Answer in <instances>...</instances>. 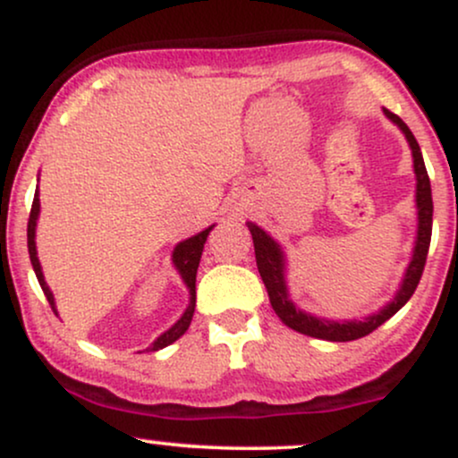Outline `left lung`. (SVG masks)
<instances>
[{"instance_id": "8db88e82", "label": "left lung", "mask_w": 458, "mask_h": 458, "mask_svg": "<svg viewBox=\"0 0 458 458\" xmlns=\"http://www.w3.org/2000/svg\"><path fill=\"white\" fill-rule=\"evenodd\" d=\"M387 118L392 123H396L407 138L409 146L413 152V167H415V178H418V189H415V202H418V241H415L413 259L409 265L407 273H404V280L398 295L394 297L392 303H387L379 314H372L366 320H323L317 317H310V314L301 312L293 306V301L288 299L286 293V282H284V256L280 245L271 239L265 230L259 228L256 224L247 222L251 239H254V254H256V265H259V273L265 282L267 293H269L271 306L276 310L277 317L282 318L284 325H288L291 329L299 331V334L312 335V338L329 340V343H351V340L364 338V335L372 334L377 327H381L387 318H392L394 314L401 310L404 303L411 299V295L418 288L420 277H422L424 265H427L428 256V245H430V233H433V196H430V181L427 165H424L422 152H420V144L415 141L411 129L398 118L396 114H392L390 109H383Z\"/></svg>"}]
</instances>
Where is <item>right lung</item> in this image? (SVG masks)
I'll return each mask as SVG.
<instances>
[{
  "mask_svg": "<svg viewBox=\"0 0 458 458\" xmlns=\"http://www.w3.org/2000/svg\"><path fill=\"white\" fill-rule=\"evenodd\" d=\"M38 211H40V202H38V191H36L34 193V202H31L30 219H28V251H30L31 267H34L36 277H38L40 288H43V293H45L47 301H49L51 310H54V312H55L54 295H51L49 286H47V282H45V277H43V269H40L38 256H36L34 234H36V219H38ZM211 230H213V225H211V228L202 230V233H199V234L191 236V239L182 241V243L176 245L172 260H174V267H176L178 273H181V277H182V280H185V284L189 286V295H191V301H189V308L185 310V314H182L181 320H178L174 327L167 329L165 334L159 335V338H157V343L152 344L148 351H159V349H163V346L176 343V340L181 338V335L189 329V325H191L193 310H196V273H198V265H199V256H202L204 243H207V236H208V233H211Z\"/></svg>",
  "mask_w": 458,
  "mask_h": 458,
  "instance_id": "right-lung-1",
  "label": "right lung"
}]
</instances>
